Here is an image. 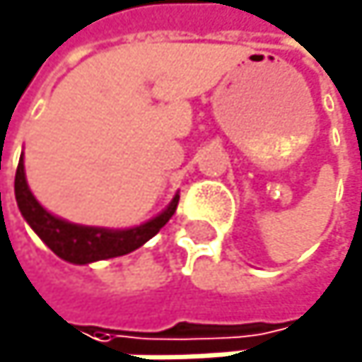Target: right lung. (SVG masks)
Instances as JSON below:
<instances>
[{
  "label": "right lung",
  "instance_id": "right-lung-1",
  "mask_svg": "<svg viewBox=\"0 0 362 362\" xmlns=\"http://www.w3.org/2000/svg\"><path fill=\"white\" fill-rule=\"evenodd\" d=\"M14 197L16 206L28 221V225L36 231V236L64 262L86 266L92 262L119 257L131 253L139 247H144L152 236H156L160 227L173 216L177 208L180 195H175L169 206L152 216L150 221L135 225V227H124V229H109V227H94V225H79L70 223L66 218H59L51 214L30 191L28 177H25V165L23 154L16 167L14 175Z\"/></svg>",
  "mask_w": 362,
  "mask_h": 362
}]
</instances>
